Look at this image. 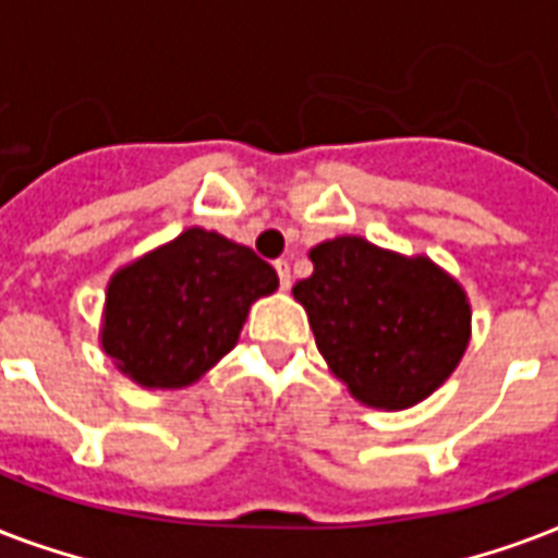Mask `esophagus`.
<instances>
[{"instance_id":"esophagus-1","label":"esophagus","mask_w":558,"mask_h":558,"mask_svg":"<svg viewBox=\"0 0 558 558\" xmlns=\"http://www.w3.org/2000/svg\"><path fill=\"white\" fill-rule=\"evenodd\" d=\"M276 276H279V288H282V291H288V288H291V265H288V258H279V262H276Z\"/></svg>"}]
</instances>
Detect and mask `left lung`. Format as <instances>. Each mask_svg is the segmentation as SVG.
<instances>
[{
  "mask_svg": "<svg viewBox=\"0 0 558 558\" xmlns=\"http://www.w3.org/2000/svg\"><path fill=\"white\" fill-rule=\"evenodd\" d=\"M314 274L293 284L319 355L369 408L401 410L454 373L472 331L463 288L425 256L364 239L323 241Z\"/></svg>",
  "mask_w": 558,
  "mask_h": 558,
  "instance_id": "1",
  "label": "left lung"
}]
</instances>
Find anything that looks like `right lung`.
Returning <instances> with one entry per match:
<instances>
[{"label":"right lung","mask_w":558,"mask_h":558,"mask_svg":"<svg viewBox=\"0 0 558 558\" xmlns=\"http://www.w3.org/2000/svg\"><path fill=\"white\" fill-rule=\"evenodd\" d=\"M276 288L265 258L192 227L113 276L101 347L142 387H185L235 347L250 305Z\"/></svg>","instance_id":"right-lung-1"}]
</instances>
